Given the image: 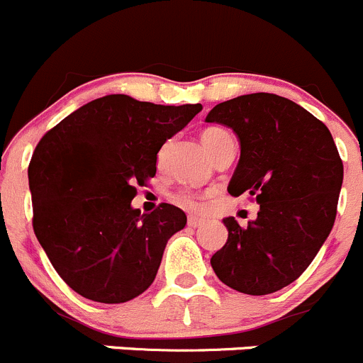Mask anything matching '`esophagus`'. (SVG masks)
Instances as JSON below:
<instances>
[{"mask_svg": "<svg viewBox=\"0 0 363 363\" xmlns=\"http://www.w3.org/2000/svg\"><path fill=\"white\" fill-rule=\"evenodd\" d=\"M204 218L203 217H196V215H190L189 217V225L190 228H199V225L204 224Z\"/></svg>", "mask_w": 363, "mask_h": 363, "instance_id": "34e87169", "label": "esophagus"}]
</instances>
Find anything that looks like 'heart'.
I'll return each mask as SVG.
<instances>
[{"instance_id": "heart-1", "label": "heart", "mask_w": 363, "mask_h": 363, "mask_svg": "<svg viewBox=\"0 0 363 363\" xmlns=\"http://www.w3.org/2000/svg\"><path fill=\"white\" fill-rule=\"evenodd\" d=\"M222 135H228V134H225L224 130H220V128H208V130H204L203 143L204 146H206V150H210V146L213 145L215 139L222 138ZM178 201L183 204H186V206H196V201H194V197L190 196V194H185V192L180 194V196H178Z\"/></svg>"}]
</instances>
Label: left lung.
Instances as JSON below:
<instances>
[{
    "label": "left lung",
    "instance_id": "1",
    "mask_svg": "<svg viewBox=\"0 0 363 363\" xmlns=\"http://www.w3.org/2000/svg\"><path fill=\"white\" fill-rule=\"evenodd\" d=\"M208 123L231 128L240 160L231 196L256 197V220L225 217L228 242L211 256L217 277L245 295H270L295 282L328 238L344 167L332 134L302 106L274 93L217 104Z\"/></svg>",
    "mask_w": 363,
    "mask_h": 363
}]
</instances>
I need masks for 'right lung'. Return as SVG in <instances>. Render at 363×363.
<instances>
[{"mask_svg":"<svg viewBox=\"0 0 363 363\" xmlns=\"http://www.w3.org/2000/svg\"><path fill=\"white\" fill-rule=\"evenodd\" d=\"M201 104L157 106L107 95L68 114L28 167L33 229L58 275L84 298L123 303L152 286L185 211L132 208L135 185L157 173V153Z\"/></svg>","mask_w":363,"mask_h":363,"instance_id":"right-lung-1","label":"right lung"}]
</instances>
